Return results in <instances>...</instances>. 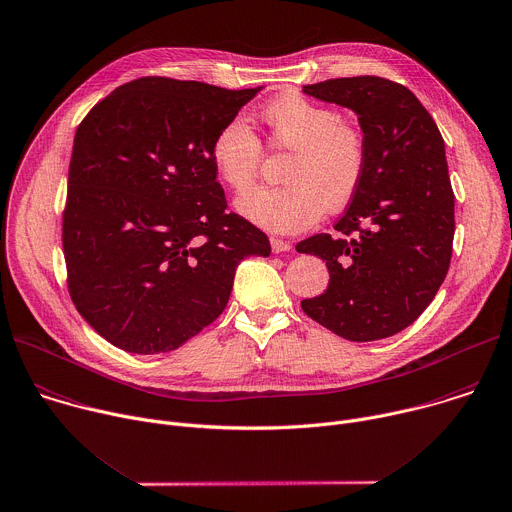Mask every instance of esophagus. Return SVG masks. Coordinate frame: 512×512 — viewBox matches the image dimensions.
<instances>
[{
  "label": "esophagus",
  "mask_w": 512,
  "mask_h": 512,
  "mask_svg": "<svg viewBox=\"0 0 512 512\" xmlns=\"http://www.w3.org/2000/svg\"><path fill=\"white\" fill-rule=\"evenodd\" d=\"M271 249H273V253H285V251L291 249V245L287 241H283V239L271 237Z\"/></svg>",
  "instance_id": "obj_1"
}]
</instances>
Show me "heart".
<instances>
[{
	"label": "heart",
	"instance_id": "heart-1",
	"mask_svg": "<svg viewBox=\"0 0 512 512\" xmlns=\"http://www.w3.org/2000/svg\"><path fill=\"white\" fill-rule=\"evenodd\" d=\"M261 118L275 144L293 148V154L283 170L285 185L257 187L237 199L241 217L289 235L317 223L325 207L339 211L354 201L366 177L368 148L342 112L291 92L271 100ZM261 154L257 134L241 116L227 120L211 142L215 173L233 191L255 181Z\"/></svg>",
	"mask_w": 512,
	"mask_h": 512
}]
</instances>
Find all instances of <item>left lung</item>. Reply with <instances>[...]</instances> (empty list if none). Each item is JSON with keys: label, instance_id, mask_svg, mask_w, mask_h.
I'll list each match as a JSON object with an SVG mask.
<instances>
[{"label": "left lung", "instance_id": "1", "mask_svg": "<svg viewBox=\"0 0 512 512\" xmlns=\"http://www.w3.org/2000/svg\"><path fill=\"white\" fill-rule=\"evenodd\" d=\"M303 92L358 114L368 166L335 235L295 245L329 271L327 289L301 307L350 342L390 337L420 317L450 267L454 193L442 134L406 86L380 76L325 80Z\"/></svg>", "mask_w": 512, "mask_h": 512}]
</instances>
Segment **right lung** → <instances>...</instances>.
Segmentation results:
<instances>
[{
	"label": "right lung",
	"mask_w": 512,
	"mask_h": 512,
	"mask_svg": "<svg viewBox=\"0 0 512 512\" xmlns=\"http://www.w3.org/2000/svg\"><path fill=\"white\" fill-rule=\"evenodd\" d=\"M261 88L138 78L78 126L62 225L68 289L112 346L181 348L223 313L237 265L269 257L267 235L225 211L211 162L217 130Z\"/></svg>",
	"instance_id": "right-lung-1"
}]
</instances>
